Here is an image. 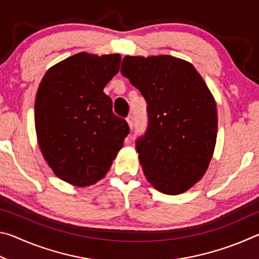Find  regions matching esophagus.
I'll use <instances>...</instances> for the list:
<instances>
[{
	"instance_id": "1",
	"label": "esophagus",
	"mask_w": 259,
	"mask_h": 259,
	"mask_svg": "<svg viewBox=\"0 0 259 259\" xmlns=\"http://www.w3.org/2000/svg\"><path fill=\"white\" fill-rule=\"evenodd\" d=\"M126 122H128V125L130 129L134 128V116L133 115H129L128 117H126Z\"/></svg>"
}]
</instances>
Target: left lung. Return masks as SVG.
Listing matches in <instances>:
<instances>
[{
  "label": "left lung",
  "instance_id": "1",
  "mask_svg": "<svg viewBox=\"0 0 259 259\" xmlns=\"http://www.w3.org/2000/svg\"><path fill=\"white\" fill-rule=\"evenodd\" d=\"M121 73L147 103L148 129L136 143L144 175L163 194H182L212 159L216 100L194 66L177 57L125 56Z\"/></svg>",
  "mask_w": 259,
  "mask_h": 259
}]
</instances>
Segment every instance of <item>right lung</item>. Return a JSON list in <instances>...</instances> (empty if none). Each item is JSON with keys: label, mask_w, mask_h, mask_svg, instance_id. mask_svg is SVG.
<instances>
[{"label": "right lung", "mask_w": 259, "mask_h": 259, "mask_svg": "<svg viewBox=\"0 0 259 259\" xmlns=\"http://www.w3.org/2000/svg\"><path fill=\"white\" fill-rule=\"evenodd\" d=\"M121 56L80 52L48 69L35 98V131L43 157L61 181L94 185L111 168L129 134L104 88Z\"/></svg>", "instance_id": "obj_1"}]
</instances>
